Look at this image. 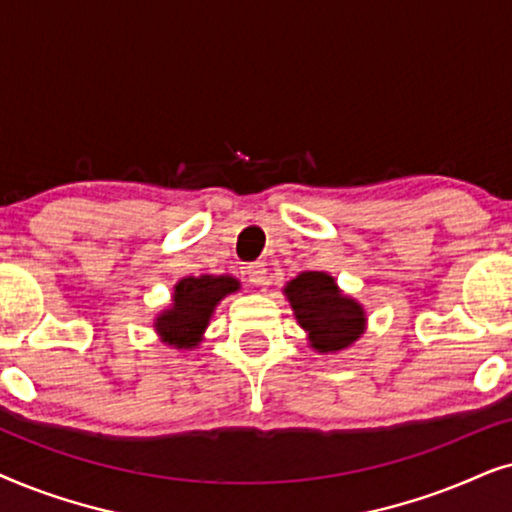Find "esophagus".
<instances>
[{
	"label": "esophagus",
	"mask_w": 512,
	"mask_h": 512,
	"mask_svg": "<svg viewBox=\"0 0 512 512\" xmlns=\"http://www.w3.org/2000/svg\"><path fill=\"white\" fill-rule=\"evenodd\" d=\"M248 281H250L252 285H267V283H269V269H267V264H262V262L250 264V267H248Z\"/></svg>",
	"instance_id": "34e87169"
}]
</instances>
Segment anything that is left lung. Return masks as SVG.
<instances>
[{
	"label": "left lung",
	"mask_w": 512,
	"mask_h": 512,
	"mask_svg": "<svg viewBox=\"0 0 512 512\" xmlns=\"http://www.w3.org/2000/svg\"><path fill=\"white\" fill-rule=\"evenodd\" d=\"M283 295L306 332V342L320 356L349 349L365 335V306L346 295L327 271H302L285 283Z\"/></svg>",
	"instance_id": "obj_1"
}]
</instances>
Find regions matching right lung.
<instances>
[{
	"label": "right lung",
	"mask_w": 512,
	"mask_h": 512,
	"mask_svg": "<svg viewBox=\"0 0 512 512\" xmlns=\"http://www.w3.org/2000/svg\"><path fill=\"white\" fill-rule=\"evenodd\" d=\"M238 290H241V281L229 274L180 278L173 285L170 304L156 313L152 323L154 332L170 349H199L217 304Z\"/></svg>",
	"instance_id": "obj_1"
}]
</instances>
